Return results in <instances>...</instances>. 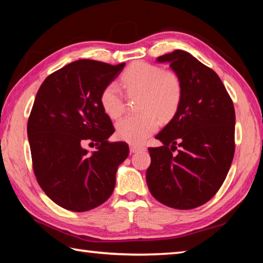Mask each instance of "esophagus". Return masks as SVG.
Wrapping results in <instances>:
<instances>
[{
    "label": "esophagus",
    "instance_id": "34e87169",
    "mask_svg": "<svg viewBox=\"0 0 263 263\" xmlns=\"http://www.w3.org/2000/svg\"><path fill=\"white\" fill-rule=\"evenodd\" d=\"M145 147L144 146H139V145H130V151L132 153H137V152H140V151H144Z\"/></svg>",
    "mask_w": 263,
    "mask_h": 263
}]
</instances>
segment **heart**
I'll use <instances>...</instances> for the list:
<instances>
[{
  "mask_svg": "<svg viewBox=\"0 0 263 263\" xmlns=\"http://www.w3.org/2000/svg\"><path fill=\"white\" fill-rule=\"evenodd\" d=\"M121 83L128 97H141L139 110L142 114L121 119L116 124V135L121 140L141 144L158 130V117L168 121L179 109L183 94L181 78L173 70L137 61L124 70ZM100 102L104 112L112 119L121 117L125 111V97L115 82L103 88Z\"/></svg>",
  "mask_w": 263,
  "mask_h": 263,
  "instance_id": "obj_1",
  "label": "heart"
}]
</instances>
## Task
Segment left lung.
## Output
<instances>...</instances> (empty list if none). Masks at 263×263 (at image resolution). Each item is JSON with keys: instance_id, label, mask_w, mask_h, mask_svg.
I'll return each instance as SVG.
<instances>
[{"instance_id": "1", "label": "left lung", "mask_w": 263, "mask_h": 263, "mask_svg": "<svg viewBox=\"0 0 263 263\" xmlns=\"http://www.w3.org/2000/svg\"><path fill=\"white\" fill-rule=\"evenodd\" d=\"M158 61L168 62L181 78L183 94L175 116L155 137L163 145L148 148L146 181L160 203L190 210L210 201L230 171L235 149L234 106L215 70L190 53L176 50Z\"/></svg>"}]
</instances>
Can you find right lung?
<instances>
[{
	"label": "right lung",
	"instance_id": "add662e5",
	"mask_svg": "<svg viewBox=\"0 0 263 263\" xmlns=\"http://www.w3.org/2000/svg\"><path fill=\"white\" fill-rule=\"evenodd\" d=\"M125 64L81 59L45 79L28 121L32 168L44 193L58 205L83 212L103 204L116 172L127 158L126 142H109L112 122L102 109L103 88ZM98 146L91 155L83 147Z\"/></svg>",
	"mask_w": 263,
	"mask_h": 263
}]
</instances>
